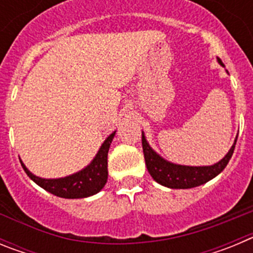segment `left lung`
I'll return each instance as SVG.
<instances>
[{
	"instance_id": "left-lung-1",
	"label": "left lung",
	"mask_w": 253,
	"mask_h": 253,
	"mask_svg": "<svg viewBox=\"0 0 253 253\" xmlns=\"http://www.w3.org/2000/svg\"><path fill=\"white\" fill-rule=\"evenodd\" d=\"M218 62L223 66L222 60L219 58ZM236 142L237 138L232 148L225 154V157L219 161L218 163L213 165V166H181V165L167 162L162 157H160L149 147L146 138H144V134L142 133L143 153H144L147 169H148L154 181H157L158 184L163 185V186L171 187V189H191V187H196L199 185L205 184L209 180L215 177L216 175H219L231 160L234 147H236Z\"/></svg>"
}]
</instances>
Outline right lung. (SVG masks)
Segmentation results:
<instances>
[{
    "mask_svg": "<svg viewBox=\"0 0 253 253\" xmlns=\"http://www.w3.org/2000/svg\"><path fill=\"white\" fill-rule=\"evenodd\" d=\"M115 131L110 134L102 143L101 148L97 152L92 162L84 169L67 176L63 178H40L33 175L21 162L22 169H25L26 175L34 181L35 184L43 187L44 190L59 198L64 199H81L95 195L105 186L107 181V152L110 148Z\"/></svg>",
    "mask_w": 253,
    "mask_h": 253,
    "instance_id": "right-lung-1",
    "label": "right lung"
}]
</instances>
